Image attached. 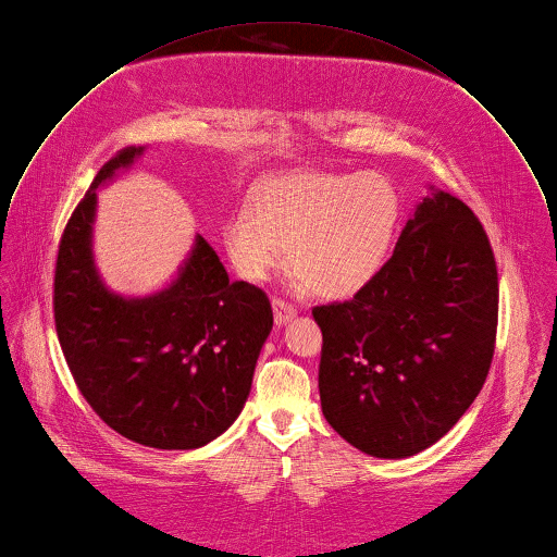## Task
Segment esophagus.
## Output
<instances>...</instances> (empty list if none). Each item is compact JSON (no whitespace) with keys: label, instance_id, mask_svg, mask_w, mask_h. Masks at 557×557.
Returning a JSON list of instances; mask_svg holds the SVG:
<instances>
[{"label":"esophagus","instance_id":"obj_1","mask_svg":"<svg viewBox=\"0 0 557 557\" xmlns=\"http://www.w3.org/2000/svg\"><path fill=\"white\" fill-rule=\"evenodd\" d=\"M272 309H274V322L278 326L289 322L296 315V307L283 298H272Z\"/></svg>","mask_w":557,"mask_h":557}]
</instances>
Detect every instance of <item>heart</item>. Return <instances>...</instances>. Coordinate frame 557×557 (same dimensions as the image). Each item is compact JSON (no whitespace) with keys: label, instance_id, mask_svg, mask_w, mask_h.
Masks as SVG:
<instances>
[{"label":"heart","instance_id":"b5f03b06","mask_svg":"<svg viewBox=\"0 0 557 557\" xmlns=\"http://www.w3.org/2000/svg\"><path fill=\"white\" fill-rule=\"evenodd\" d=\"M398 194L374 172H294L270 181L224 224L237 272L263 281L285 261L305 287L339 300L361 292L383 268L398 224Z\"/></svg>","mask_w":557,"mask_h":557}]
</instances>
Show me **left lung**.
I'll return each mask as SVG.
<instances>
[{
    "label": "left lung",
    "mask_w": 557,
    "mask_h": 557,
    "mask_svg": "<svg viewBox=\"0 0 557 557\" xmlns=\"http://www.w3.org/2000/svg\"><path fill=\"white\" fill-rule=\"evenodd\" d=\"M329 424L385 459L416 455L481 392L496 342L498 274L479 218L435 191L350 300L311 309Z\"/></svg>",
    "instance_id": "8db88e82"
}]
</instances>
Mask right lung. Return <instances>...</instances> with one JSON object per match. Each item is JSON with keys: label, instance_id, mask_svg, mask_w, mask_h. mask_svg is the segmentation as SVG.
<instances>
[{"label": "right lung", "instance_id": "1", "mask_svg": "<svg viewBox=\"0 0 557 557\" xmlns=\"http://www.w3.org/2000/svg\"><path fill=\"white\" fill-rule=\"evenodd\" d=\"M141 152L120 150L74 209L59 244L54 322L81 394L111 429L187 450L239 416L274 318L265 292L231 281L202 235L168 289L122 298L104 287L91 257L96 189Z\"/></svg>", "mask_w": 557, "mask_h": 557}]
</instances>
